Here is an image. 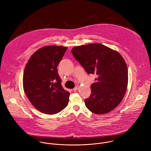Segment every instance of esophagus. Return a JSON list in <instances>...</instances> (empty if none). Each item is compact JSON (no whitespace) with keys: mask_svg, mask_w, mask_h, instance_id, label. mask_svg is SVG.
Listing matches in <instances>:
<instances>
[{"mask_svg":"<svg viewBox=\"0 0 151 151\" xmlns=\"http://www.w3.org/2000/svg\"><path fill=\"white\" fill-rule=\"evenodd\" d=\"M78 88H79V87H78V86H76V87L73 89V90L74 91H76L78 90Z\"/></svg>","mask_w":151,"mask_h":151,"instance_id":"1","label":"esophagus"}]
</instances>
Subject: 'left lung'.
<instances>
[{"label":"left lung","instance_id":"obj_1","mask_svg":"<svg viewBox=\"0 0 151 151\" xmlns=\"http://www.w3.org/2000/svg\"><path fill=\"white\" fill-rule=\"evenodd\" d=\"M75 58L88 74H96L91 94L85 100L87 108L96 114L108 113L123 99L128 83L127 66L121 55L101 44L73 47Z\"/></svg>","mask_w":151,"mask_h":151}]
</instances>
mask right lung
<instances>
[{"label": "right lung", "mask_w": 151, "mask_h": 151, "mask_svg": "<svg viewBox=\"0 0 151 151\" xmlns=\"http://www.w3.org/2000/svg\"><path fill=\"white\" fill-rule=\"evenodd\" d=\"M68 47H42L29 58L23 74V88L28 99L39 111L57 114L68 106L70 93L64 90L57 66Z\"/></svg>", "instance_id": "add662e5"}]
</instances>
